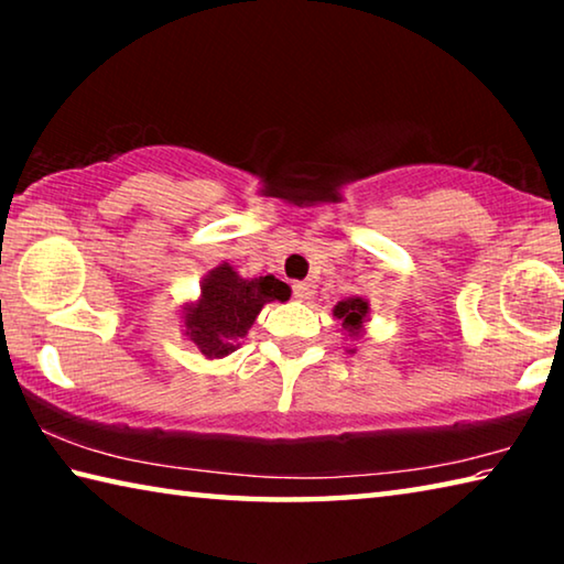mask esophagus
I'll return each instance as SVG.
<instances>
[{
	"label": "esophagus",
	"instance_id": "esophagus-1",
	"mask_svg": "<svg viewBox=\"0 0 564 564\" xmlns=\"http://www.w3.org/2000/svg\"><path fill=\"white\" fill-rule=\"evenodd\" d=\"M313 289H316V285H313L311 281H295L293 283V295L299 301H308L313 295Z\"/></svg>",
	"mask_w": 564,
	"mask_h": 564
}]
</instances>
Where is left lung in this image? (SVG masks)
Masks as SVG:
<instances>
[{
    "instance_id": "left-lung-1",
    "label": "left lung",
    "mask_w": 564,
    "mask_h": 564,
    "mask_svg": "<svg viewBox=\"0 0 564 564\" xmlns=\"http://www.w3.org/2000/svg\"><path fill=\"white\" fill-rule=\"evenodd\" d=\"M336 318L343 321V328H348L350 336H358L362 321L368 316V303L362 299H346L336 305Z\"/></svg>"
}]
</instances>
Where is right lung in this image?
<instances>
[{
  "label": "right lung",
  "instance_id": "add662e5",
  "mask_svg": "<svg viewBox=\"0 0 564 564\" xmlns=\"http://www.w3.org/2000/svg\"><path fill=\"white\" fill-rule=\"evenodd\" d=\"M289 295V285L273 275L246 281L224 263L208 273L202 301L188 308L186 330L206 358L228 356L253 326L263 305L275 299L285 301Z\"/></svg>",
  "mask_w": 564,
  "mask_h": 564
}]
</instances>
